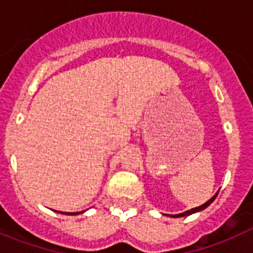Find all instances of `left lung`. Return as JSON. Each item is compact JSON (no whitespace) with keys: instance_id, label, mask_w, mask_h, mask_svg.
I'll use <instances>...</instances> for the list:
<instances>
[{"instance_id":"obj_1","label":"left lung","mask_w":253,"mask_h":253,"mask_svg":"<svg viewBox=\"0 0 253 253\" xmlns=\"http://www.w3.org/2000/svg\"><path fill=\"white\" fill-rule=\"evenodd\" d=\"M218 193H219V191H218ZM218 193H216L215 195L213 196V198H211V199H209V200H208V202L205 203V204L200 205V207H198V208H194V209H190V210H187V211H184V213H181V214H175V215H169V216H173V218H178V216H187V215H190V214L196 213V211H200V210H204L205 208H208V207H209L210 204H211V203L214 202V199L216 198V195H218Z\"/></svg>"}]
</instances>
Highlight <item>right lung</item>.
<instances>
[{"instance_id":"right-lung-1","label":"right lung","mask_w":253,"mask_h":253,"mask_svg":"<svg viewBox=\"0 0 253 253\" xmlns=\"http://www.w3.org/2000/svg\"><path fill=\"white\" fill-rule=\"evenodd\" d=\"M58 213H62V211H58ZM62 214H67V215H77L80 213H62Z\"/></svg>"}]
</instances>
